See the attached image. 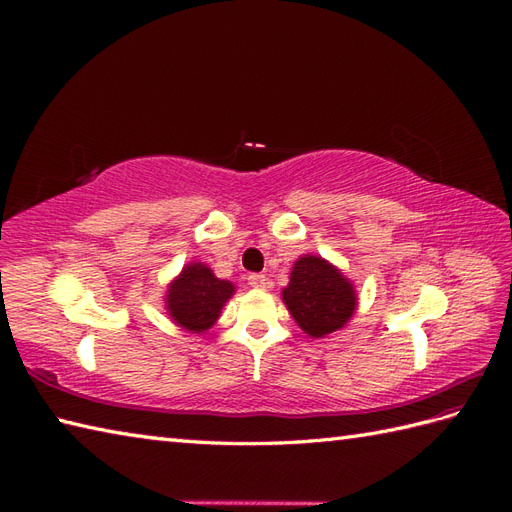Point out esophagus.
I'll return each instance as SVG.
<instances>
[{"instance_id":"1","label":"esophagus","mask_w":512,"mask_h":512,"mask_svg":"<svg viewBox=\"0 0 512 512\" xmlns=\"http://www.w3.org/2000/svg\"><path fill=\"white\" fill-rule=\"evenodd\" d=\"M247 284H250V286H252V288H256V290H265V288L269 286L267 277H265V275H260V273H254V275L247 277Z\"/></svg>"}]
</instances>
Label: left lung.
Segmentation results:
<instances>
[{"label":"left lung","mask_w":512,"mask_h":512,"mask_svg":"<svg viewBox=\"0 0 512 512\" xmlns=\"http://www.w3.org/2000/svg\"><path fill=\"white\" fill-rule=\"evenodd\" d=\"M282 299L294 322L309 337L339 331L356 309L352 282L329 260L312 254L294 262Z\"/></svg>","instance_id":"obj_1"}]
</instances>
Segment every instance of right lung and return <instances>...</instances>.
Returning a JSON list of instances; mask_svg holds the SVG:
<instances>
[{"label":"right lung","mask_w":512,"mask_h":512,"mask_svg":"<svg viewBox=\"0 0 512 512\" xmlns=\"http://www.w3.org/2000/svg\"><path fill=\"white\" fill-rule=\"evenodd\" d=\"M235 294L228 280L215 277L203 262H190L168 284L166 309L177 327L190 333H205L220 318L224 303Z\"/></svg>","instance_id":"1"}]
</instances>
